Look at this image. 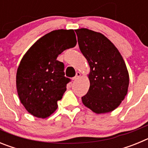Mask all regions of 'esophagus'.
<instances>
[{"mask_svg": "<svg viewBox=\"0 0 148 148\" xmlns=\"http://www.w3.org/2000/svg\"><path fill=\"white\" fill-rule=\"evenodd\" d=\"M80 76H81V73H79V72H77L75 76L73 77V80H76V79H78V78H79Z\"/></svg>", "mask_w": 148, "mask_h": 148, "instance_id": "1", "label": "esophagus"}]
</instances>
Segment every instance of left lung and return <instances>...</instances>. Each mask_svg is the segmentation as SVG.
Returning a JSON list of instances; mask_svg holds the SVG:
<instances>
[{
    "label": "left lung",
    "instance_id": "8db88e82",
    "mask_svg": "<svg viewBox=\"0 0 148 148\" xmlns=\"http://www.w3.org/2000/svg\"><path fill=\"white\" fill-rule=\"evenodd\" d=\"M80 50L90 67V86L82 102L95 113L118 108L127 93L129 74L122 56L104 35L88 29L75 30Z\"/></svg>",
    "mask_w": 148,
    "mask_h": 148
}]
</instances>
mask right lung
Instances as JSON below:
<instances>
[{
    "label": "right lung",
    "instance_id": "1",
    "mask_svg": "<svg viewBox=\"0 0 148 148\" xmlns=\"http://www.w3.org/2000/svg\"><path fill=\"white\" fill-rule=\"evenodd\" d=\"M76 43L73 29L54 30L39 38L21 61L16 75L18 96L35 117L47 118L58 108L70 78L64 76V64L57 57Z\"/></svg>",
    "mask_w": 148,
    "mask_h": 148
}]
</instances>
